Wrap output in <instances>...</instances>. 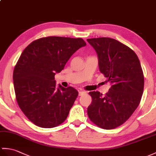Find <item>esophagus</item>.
<instances>
[{
  "instance_id": "1",
  "label": "esophagus",
  "mask_w": 156,
  "mask_h": 156,
  "mask_svg": "<svg viewBox=\"0 0 156 156\" xmlns=\"http://www.w3.org/2000/svg\"><path fill=\"white\" fill-rule=\"evenodd\" d=\"M85 94H86V92H85V91H80V92H78V95H79L80 96H81L84 95Z\"/></svg>"
}]
</instances>
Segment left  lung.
Returning <instances> with one entry per match:
<instances>
[{"mask_svg":"<svg viewBox=\"0 0 156 156\" xmlns=\"http://www.w3.org/2000/svg\"><path fill=\"white\" fill-rule=\"evenodd\" d=\"M96 50L101 73L112 84L106 95L90 92L88 117L105 129H114L128 120L139 106L144 78L138 57L128 46L116 40L102 37L87 39Z\"/></svg>","mask_w":156,"mask_h":156,"instance_id":"left-lung-1","label":"left lung"}]
</instances>
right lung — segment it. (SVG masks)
<instances>
[{"mask_svg": "<svg viewBox=\"0 0 156 156\" xmlns=\"http://www.w3.org/2000/svg\"><path fill=\"white\" fill-rule=\"evenodd\" d=\"M86 45L80 38L48 37L33 41L22 52L13 72L14 92L21 110L36 126L52 128L68 117L78 92L71 86L56 87L54 76Z\"/></svg>", "mask_w": 156, "mask_h": 156, "instance_id": "1", "label": "right lung"}]
</instances>
